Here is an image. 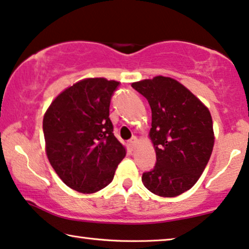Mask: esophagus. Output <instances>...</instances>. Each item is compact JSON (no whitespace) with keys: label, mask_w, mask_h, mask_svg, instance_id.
Segmentation results:
<instances>
[{"label":"esophagus","mask_w":249,"mask_h":249,"mask_svg":"<svg viewBox=\"0 0 249 249\" xmlns=\"http://www.w3.org/2000/svg\"><path fill=\"white\" fill-rule=\"evenodd\" d=\"M138 143V138L137 137H132L128 141V144H130L131 148H134V145Z\"/></svg>","instance_id":"obj_1"}]
</instances>
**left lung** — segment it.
Returning a JSON list of instances; mask_svg holds the SVG:
<instances>
[{"mask_svg": "<svg viewBox=\"0 0 249 249\" xmlns=\"http://www.w3.org/2000/svg\"><path fill=\"white\" fill-rule=\"evenodd\" d=\"M151 108L149 138L157 163L142 175L144 187L160 197H177L196 184L214 147L208 108L177 79L156 76L132 83Z\"/></svg>", "mask_w": 249, "mask_h": 249, "instance_id": "8db88e82", "label": "left lung"}]
</instances>
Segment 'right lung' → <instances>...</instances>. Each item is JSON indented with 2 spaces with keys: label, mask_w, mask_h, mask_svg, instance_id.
<instances>
[{
  "label": "right lung",
  "mask_w": 249,
  "mask_h": 249,
  "mask_svg": "<svg viewBox=\"0 0 249 249\" xmlns=\"http://www.w3.org/2000/svg\"><path fill=\"white\" fill-rule=\"evenodd\" d=\"M118 84L104 77L81 79L57 95L44 114L50 164L66 185L82 194L107 187L126 155L109 118Z\"/></svg>",
  "instance_id": "1"
}]
</instances>
